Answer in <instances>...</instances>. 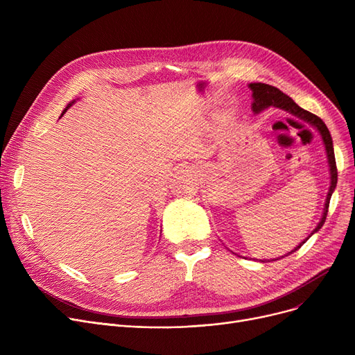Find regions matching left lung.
<instances>
[{
    "label": "left lung",
    "mask_w": 355,
    "mask_h": 355,
    "mask_svg": "<svg viewBox=\"0 0 355 355\" xmlns=\"http://www.w3.org/2000/svg\"><path fill=\"white\" fill-rule=\"evenodd\" d=\"M249 87L252 89V96H253V103H252V109L254 114H259V112L265 110L266 107L269 106H275V107H279V109H284L286 112H289V114H292L293 116L300 118L305 122H308L309 125H312L316 130H318L320 135L322 137V141H324V145H325V151H327V157H328V164H329V174H331V185H329V191H328V196H327V201H325V207H324V213H322V218L321 221L318 223V226H316L313 229V233L318 232L325 223V218H327V214H328V207H329V200H331V196L335 190V187H337V180H338V173H337V164H335V155H334V145H332V138H331V134L329 130L327 128V125L324 123V121L321 118H318L316 115L311 114V112L302 109L301 106H297L288 95H285L284 92L279 90L277 87L275 86H270V85H266V83H250ZM308 240V239H306ZM306 240H304L300 246H296L292 252H289L288 254L296 252L297 249H300ZM286 254V256H288Z\"/></svg>",
    "instance_id": "1"
}]
</instances>
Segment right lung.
<instances>
[{
	"instance_id": "1",
	"label": "right lung",
	"mask_w": 355,
	"mask_h": 355,
	"mask_svg": "<svg viewBox=\"0 0 355 355\" xmlns=\"http://www.w3.org/2000/svg\"><path fill=\"white\" fill-rule=\"evenodd\" d=\"M73 103H74V101H73V102H71V103H69V105H67V106H66V109H64V110H63V114H64V112H66V110H67V109H69V107H70V106H71V105H73ZM63 114H62V115H63Z\"/></svg>"
}]
</instances>
